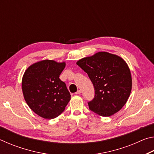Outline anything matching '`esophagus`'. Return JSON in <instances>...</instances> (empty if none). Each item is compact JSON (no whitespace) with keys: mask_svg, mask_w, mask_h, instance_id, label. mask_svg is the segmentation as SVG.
I'll list each match as a JSON object with an SVG mask.
<instances>
[{"mask_svg":"<svg viewBox=\"0 0 154 154\" xmlns=\"http://www.w3.org/2000/svg\"><path fill=\"white\" fill-rule=\"evenodd\" d=\"M81 93H82V91H81V90H77V92L75 93V94H80Z\"/></svg>","mask_w":154,"mask_h":154,"instance_id":"esophagus-1","label":"esophagus"}]
</instances>
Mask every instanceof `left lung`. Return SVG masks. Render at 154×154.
Listing matches in <instances>:
<instances>
[{
    "label": "left lung",
    "mask_w": 154,
    "mask_h": 154,
    "mask_svg": "<svg viewBox=\"0 0 154 154\" xmlns=\"http://www.w3.org/2000/svg\"><path fill=\"white\" fill-rule=\"evenodd\" d=\"M77 64L88 75L94 87V98L88 103L90 110L103 117L121 110L129 98L132 85L126 61L116 54L99 51L80 59Z\"/></svg>",
    "instance_id": "left-lung-1"
}]
</instances>
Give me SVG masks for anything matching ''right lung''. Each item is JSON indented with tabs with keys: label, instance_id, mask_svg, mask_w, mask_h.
<instances>
[{
	"label": "right lung",
	"instance_id": "1",
	"mask_svg": "<svg viewBox=\"0 0 154 154\" xmlns=\"http://www.w3.org/2000/svg\"><path fill=\"white\" fill-rule=\"evenodd\" d=\"M66 62L43 60L31 64L22 77V90L27 105L44 119H51L64 111L71 94L60 75Z\"/></svg>",
	"mask_w": 154,
	"mask_h": 154
}]
</instances>
